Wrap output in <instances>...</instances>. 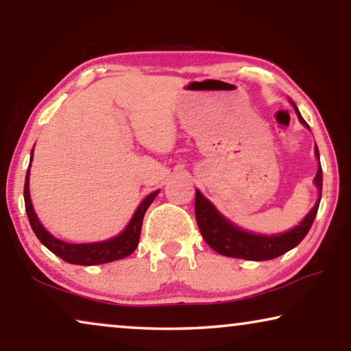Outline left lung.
Here are the masks:
<instances>
[{"label": "left lung", "mask_w": 351, "mask_h": 351, "mask_svg": "<svg viewBox=\"0 0 351 351\" xmlns=\"http://www.w3.org/2000/svg\"><path fill=\"white\" fill-rule=\"evenodd\" d=\"M291 104L292 107H294L300 123L304 124L305 128H308V124H306L305 119L302 118L295 104ZM315 153L319 161L318 147L315 148ZM315 185L318 186L319 198L316 201L313 208H311L310 213L306 214V217L302 220L297 227L289 230V232L273 234V237L249 233L246 230H241L237 227V225H233L228 219H225L223 215L214 208L210 201L206 199L204 196L199 193V190H196L195 215L196 222H198L199 232L203 234L204 241L208 243L215 252L222 254V256L244 258V261H270V258L280 257L287 251H291L292 247H295L297 244L306 237L311 225H313V220L319 208L321 189H323V169H321V165L318 167V172H316Z\"/></svg>", "instance_id": "left-lung-1"}]
</instances>
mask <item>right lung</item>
<instances>
[{
    "label": "right lung",
    "mask_w": 351,
    "mask_h": 351,
    "mask_svg": "<svg viewBox=\"0 0 351 351\" xmlns=\"http://www.w3.org/2000/svg\"><path fill=\"white\" fill-rule=\"evenodd\" d=\"M32 156H33V150H32ZM28 180H30V169L27 171V176H25L23 198H25V210L28 215V222H30L33 232H35L36 238L40 239V241L45 244L51 252H54L57 257L62 258V261L75 263V265H99V263L119 261V258L131 256V254L136 251L138 238H141L143 215H145L148 206L153 203V199L156 198L158 193H160V190L153 191V193L148 195L147 198L138 204L137 210L132 215L131 222L128 223V227L124 228V232L119 233L118 237L107 239V241H100V243L71 244L52 237V234L43 227L40 220H38L35 209H33L32 199H30Z\"/></svg>",
    "instance_id": "right-lung-1"
}]
</instances>
